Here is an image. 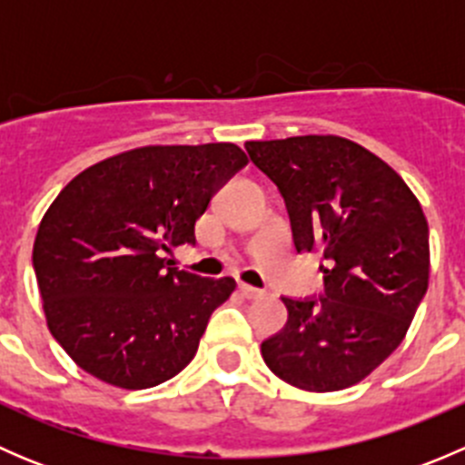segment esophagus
Here are the masks:
<instances>
[{
    "label": "esophagus",
    "mask_w": 465,
    "mask_h": 465,
    "mask_svg": "<svg viewBox=\"0 0 465 465\" xmlns=\"http://www.w3.org/2000/svg\"><path fill=\"white\" fill-rule=\"evenodd\" d=\"M238 288H241V292H242V297L245 299H261L262 294H265V290H261V288H254V285H250V283H238Z\"/></svg>",
    "instance_id": "34e87169"
}]
</instances>
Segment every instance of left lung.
Segmentation results:
<instances>
[{"instance_id":"left-lung-1","label":"left lung","mask_w":465,"mask_h":465,"mask_svg":"<svg viewBox=\"0 0 465 465\" xmlns=\"http://www.w3.org/2000/svg\"><path fill=\"white\" fill-rule=\"evenodd\" d=\"M279 189L297 252H322L323 292L281 297L288 322L261 344L272 373L306 391L367 378L396 351L428 292L430 229L391 166L332 134L247 142Z\"/></svg>"}]
</instances>
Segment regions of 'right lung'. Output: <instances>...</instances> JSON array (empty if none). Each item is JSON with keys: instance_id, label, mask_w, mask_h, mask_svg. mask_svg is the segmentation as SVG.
<instances>
[{"instance_id": "1", "label": "right lung", "mask_w": 465, "mask_h": 465, "mask_svg": "<svg viewBox=\"0 0 465 465\" xmlns=\"http://www.w3.org/2000/svg\"><path fill=\"white\" fill-rule=\"evenodd\" d=\"M247 166L233 143L145 145L74 177L42 218L33 270L51 335L94 378L148 389L182 371L236 288L168 267L195 220Z\"/></svg>"}]
</instances>
